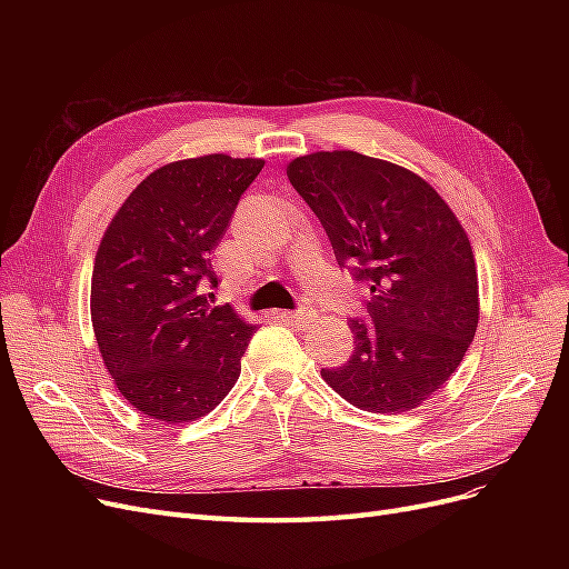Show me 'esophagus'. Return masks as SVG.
Segmentation results:
<instances>
[{
	"mask_svg": "<svg viewBox=\"0 0 569 569\" xmlns=\"http://www.w3.org/2000/svg\"><path fill=\"white\" fill-rule=\"evenodd\" d=\"M281 318H286V320H290V322H295V325H307V322H311L316 316H313V311H309V309H300V311H281Z\"/></svg>",
	"mask_w": 569,
	"mask_h": 569,
	"instance_id": "esophagus-1",
	"label": "esophagus"
}]
</instances>
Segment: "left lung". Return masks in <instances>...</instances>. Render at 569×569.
<instances>
[{"mask_svg": "<svg viewBox=\"0 0 569 569\" xmlns=\"http://www.w3.org/2000/svg\"><path fill=\"white\" fill-rule=\"evenodd\" d=\"M286 172L339 264L373 292V322H348L355 350L322 380L369 412L425 403L457 371L480 320L475 256L457 214L420 174L350 149L297 157Z\"/></svg>", "mask_w": 569, "mask_h": 569, "instance_id": "8db88e82", "label": "left lung"}]
</instances>
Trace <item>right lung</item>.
<instances>
[{"label": "right lung", "instance_id": "add662e5", "mask_svg": "<svg viewBox=\"0 0 569 569\" xmlns=\"http://www.w3.org/2000/svg\"><path fill=\"white\" fill-rule=\"evenodd\" d=\"M262 159L207 154L147 174L103 232L92 274V327L117 390L149 420L193 422L242 371L253 325L212 307V251Z\"/></svg>", "mask_w": 569, "mask_h": 569}]
</instances>
